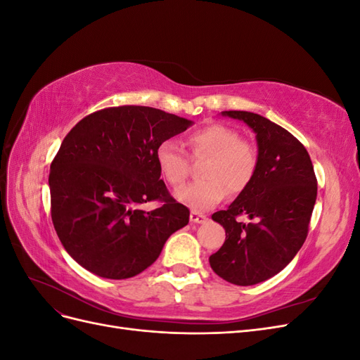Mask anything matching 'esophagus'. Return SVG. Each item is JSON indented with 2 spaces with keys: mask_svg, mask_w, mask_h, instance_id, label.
Wrapping results in <instances>:
<instances>
[{
  "mask_svg": "<svg viewBox=\"0 0 360 360\" xmlns=\"http://www.w3.org/2000/svg\"><path fill=\"white\" fill-rule=\"evenodd\" d=\"M205 221H207V217L202 213L195 212V210L191 212V222H193V224H202Z\"/></svg>",
  "mask_w": 360,
  "mask_h": 360,
  "instance_id": "1",
  "label": "esophagus"
}]
</instances>
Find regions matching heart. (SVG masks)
<instances>
[{"instance_id":"heart-1","label":"heart","mask_w":360,"mask_h":360,"mask_svg":"<svg viewBox=\"0 0 360 360\" xmlns=\"http://www.w3.org/2000/svg\"><path fill=\"white\" fill-rule=\"evenodd\" d=\"M188 147L195 160L207 159L201 169L204 180L183 188L177 197L195 210H209L226 193H242L254 181L259 167V148L255 141L242 138L240 130L210 123L188 136ZM159 171L171 188L179 189L189 177L191 162L174 141H163L156 150Z\"/></svg>"}]
</instances>
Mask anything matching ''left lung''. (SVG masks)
I'll return each instance as SVG.
<instances>
[{
	"label": "left lung",
	"instance_id": "obj_1",
	"mask_svg": "<svg viewBox=\"0 0 360 360\" xmlns=\"http://www.w3.org/2000/svg\"><path fill=\"white\" fill-rule=\"evenodd\" d=\"M257 134L259 167L254 181L226 210L212 214L225 242L210 255L214 274L234 285H254L284 269L307 240L317 177L307 148L288 130L248 111H224ZM248 215L255 222L245 224Z\"/></svg>",
	"mask_w": 360,
	"mask_h": 360
}]
</instances>
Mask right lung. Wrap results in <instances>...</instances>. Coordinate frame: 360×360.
<instances>
[{
	"mask_svg": "<svg viewBox=\"0 0 360 360\" xmlns=\"http://www.w3.org/2000/svg\"><path fill=\"white\" fill-rule=\"evenodd\" d=\"M191 122L150 106L123 105L84 117L51 163V217L69 255L108 279L136 276L158 259L189 209L160 180L156 150ZM156 200L155 211L140 210Z\"/></svg>",
	"mask_w": 360,
	"mask_h": 360,
	"instance_id": "1",
	"label": "right lung"
}]
</instances>
